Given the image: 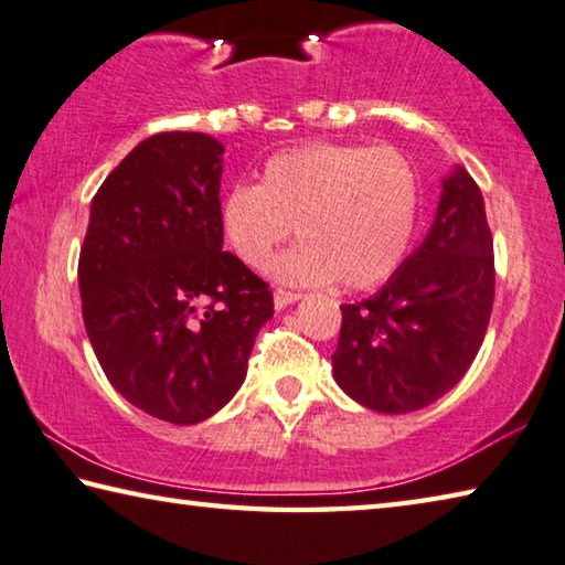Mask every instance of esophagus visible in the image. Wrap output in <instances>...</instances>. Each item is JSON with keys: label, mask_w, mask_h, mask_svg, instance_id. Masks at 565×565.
Here are the masks:
<instances>
[{"label": "esophagus", "mask_w": 565, "mask_h": 565, "mask_svg": "<svg viewBox=\"0 0 565 565\" xmlns=\"http://www.w3.org/2000/svg\"><path fill=\"white\" fill-rule=\"evenodd\" d=\"M300 298H302L300 292H292V290H282V288H277V290H275V295H273V300H275V310H285V308H288V305L298 302Z\"/></svg>", "instance_id": "34e87169"}]
</instances>
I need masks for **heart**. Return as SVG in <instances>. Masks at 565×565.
I'll return each instance as SVG.
<instances>
[{
  "label": "heart",
  "mask_w": 565,
  "mask_h": 565,
  "mask_svg": "<svg viewBox=\"0 0 565 565\" xmlns=\"http://www.w3.org/2000/svg\"><path fill=\"white\" fill-rule=\"evenodd\" d=\"M419 211L422 175L399 148L308 143L267 158L257 185L227 188L217 223L250 267L298 227L302 243L273 263L280 280L367 290L402 265Z\"/></svg>",
  "instance_id": "heart-1"
}]
</instances>
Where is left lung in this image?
Instances as JSON below:
<instances>
[{
	"label": "left lung",
	"mask_w": 565,
	"mask_h": 565,
	"mask_svg": "<svg viewBox=\"0 0 565 565\" xmlns=\"http://www.w3.org/2000/svg\"><path fill=\"white\" fill-rule=\"evenodd\" d=\"M493 285L487 207L477 181L457 168L444 181L424 243L377 295L340 308L334 382L374 412L429 407L477 358L489 328Z\"/></svg>",
	"instance_id": "8db88e82"
}]
</instances>
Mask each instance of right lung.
<instances>
[{
	"label": "right lung",
	"instance_id": "right-lung-1",
	"mask_svg": "<svg viewBox=\"0 0 565 565\" xmlns=\"http://www.w3.org/2000/svg\"><path fill=\"white\" fill-rule=\"evenodd\" d=\"M223 146L166 131L98 188L78 255L86 334L106 380L146 414L195 424L241 387L273 292L223 253Z\"/></svg>",
	"mask_w": 565,
	"mask_h": 565
}]
</instances>
